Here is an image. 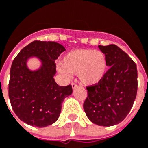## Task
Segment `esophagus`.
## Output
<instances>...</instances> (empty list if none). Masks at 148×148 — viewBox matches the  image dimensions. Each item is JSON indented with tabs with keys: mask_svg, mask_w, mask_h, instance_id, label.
I'll return each mask as SVG.
<instances>
[{
	"mask_svg": "<svg viewBox=\"0 0 148 148\" xmlns=\"http://www.w3.org/2000/svg\"><path fill=\"white\" fill-rule=\"evenodd\" d=\"M71 86H72V88H73V89H76V88H77V87H78V86H77V84L76 83H74V82H72V83H71Z\"/></svg>",
	"mask_w": 148,
	"mask_h": 148,
	"instance_id": "esophagus-1",
	"label": "esophagus"
}]
</instances>
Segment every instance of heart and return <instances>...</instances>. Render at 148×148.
<instances>
[{"instance_id": "1", "label": "heart", "mask_w": 148, "mask_h": 148, "mask_svg": "<svg viewBox=\"0 0 148 148\" xmlns=\"http://www.w3.org/2000/svg\"><path fill=\"white\" fill-rule=\"evenodd\" d=\"M62 72L76 74L84 85H94L106 75L108 64L106 55L93 49H77L68 52L61 62Z\"/></svg>"}]
</instances>
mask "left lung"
Wrapping results in <instances>:
<instances>
[{
    "mask_svg": "<svg viewBox=\"0 0 148 148\" xmlns=\"http://www.w3.org/2000/svg\"><path fill=\"white\" fill-rule=\"evenodd\" d=\"M106 55L109 67L98 83L86 86L83 104L93 124L112 126L124 121L136 97L138 82L135 62L115 44L98 46Z\"/></svg>",
    "mask_w": 148,
    "mask_h": 148,
    "instance_id": "obj_1",
    "label": "left lung"
}]
</instances>
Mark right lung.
<instances>
[{"label": "right lung", "instance_id": "right-lung-1", "mask_svg": "<svg viewBox=\"0 0 148 148\" xmlns=\"http://www.w3.org/2000/svg\"><path fill=\"white\" fill-rule=\"evenodd\" d=\"M66 49L60 43L33 41L19 52L12 63L8 97L15 114L24 123L37 127L51 125L58 120L62 103L73 90L71 85L55 82V60ZM37 56L43 66L39 71L27 69L26 61Z\"/></svg>", "mask_w": 148, "mask_h": 148}]
</instances>
